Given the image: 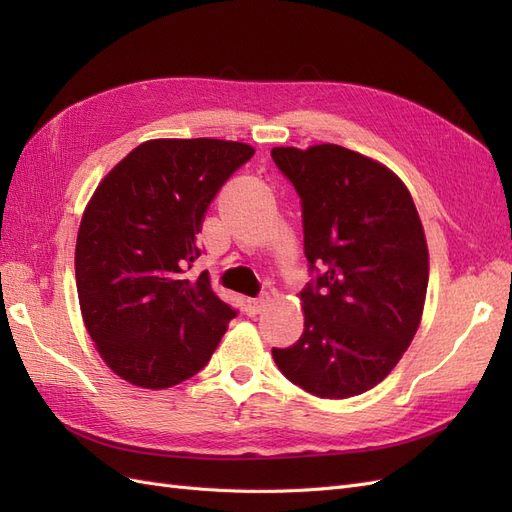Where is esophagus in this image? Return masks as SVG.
Segmentation results:
<instances>
[{
  "mask_svg": "<svg viewBox=\"0 0 512 512\" xmlns=\"http://www.w3.org/2000/svg\"><path fill=\"white\" fill-rule=\"evenodd\" d=\"M269 294L267 292H262V294H258V297L256 299H250V301H247V305H250V312H254V314H260L262 312V309H265L267 305H269Z\"/></svg>",
  "mask_w": 512,
  "mask_h": 512,
  "instance_id": "1",
  "label": "esophagus"
}]
</instances>
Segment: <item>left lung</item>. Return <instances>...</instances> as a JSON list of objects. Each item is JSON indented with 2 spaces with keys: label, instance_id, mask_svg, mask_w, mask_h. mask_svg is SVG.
I'll list each match as a JSON object with an SVG mask.
<instances>
[{
  "label": "left lung",
  "instance_id": "obj_1",
  "mask_svg": "<svg viewBox=\"0 0 512 512\" xmlns=\"http://www.w3.org/2000/svg\"><path fill=\"white\" fill-rule=\"evenodd\" d=\"M275 166L301 198L312 280L305 329L273 348L307 393L344 399L374 389L410 346L423 316L429 254L421 218L389 168L339 145L275 147Z\"/></svg>",
  "mask_w": 512,
  "mask_h": 512
}]
</instances>
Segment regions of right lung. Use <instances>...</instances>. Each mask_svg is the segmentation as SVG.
I'll list each match as a JSON object with an SVG mask.
<instances>
[{
	"mask_svg": "<svg viewBox=\"0 0 512 512\" xmlns=\"http://www.w3.org/2000/svg\"><path fill=\"white\" fill-rule=\"evenodd\" d=\"M254 149L218 138H158L98 185L76 239V290L104 363L143 389L203 369L239 309L190 275L198 232L222 185Z\"/></svg>",
	"mask_w": 512,
	"mask_h": 512,
	"instance_id": "right-lung-1",
	"label": "right lung"
}]
</instances>
